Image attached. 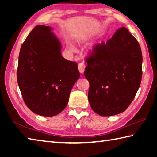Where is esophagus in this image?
<instances>
[{"mask_svg": "<svg viewBox=\"0 0 157 157\" xmlns=\"http://www.w3.org/2000/svg\"><path fill=\"white\" fill-rule=\"evenodd\" d=\"M85 67H86V65H85L83 62L79 63L78 64V69H79V73H83L85 70Z\"/></svg>", "mask_w": 157, "mask_h": 157, "instance_id": "1", "label": "esophagus"}]
</instances>
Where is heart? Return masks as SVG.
I'll use <instances>...</instances> for the list:
<instances>
[{
    "label": "heart",
    "mask_w": 157,
    "mask_h": 157,
    "mask_svg": "<svg viewBox=\"0 0 157 157\" xmlns=\"http://www.w3.org/2000/svg\"><path fill=\"white\" fill-rule=\"evenodd\" d=\"M68 47H69V48L71 49V50H73V49H74V47H73V46H72V45H71V44H68Z\"/></svg>",
    "instance_id": "1"
}]
</instances>
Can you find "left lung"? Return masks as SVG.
I'll return each mask as SVG.
<instances>
[{"label":"left lung","instance_id":"obj_1","mask_svg":"<svg viewBox=\"0 0 157 157\" xmlns=\"http://www.w3.org/2000/svg\"><path fill=\"white\" fill-rule=\"evenodd\" d=\"M85 60L84 74L89 82L92 109L102 116L125 111L142 78V52L136 38L121 28L106 43L95 45Z\"/></svg>","mask_w":157,"mask_h":157}]
</instances>
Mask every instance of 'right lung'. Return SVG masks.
<instances>
[{"label": "right lung", "mask_w": 157, "mask_h": 157, "mask_svg": "<svg viewBox=\"0 0 157 157\" xmlns=\"http://www.w3.org/2000/svg\"><path fill=\"white\" fill-rule=\"evenodd\" d=\"M78 63L64 59L61 44L44 25L34 27L21 47L17 82L27 107L38 115H57L79 79Z\"/></svg>", "instance_id": "1"}]
</instances>
